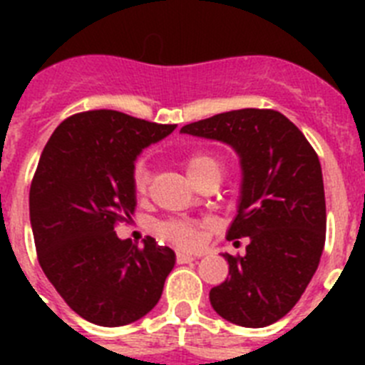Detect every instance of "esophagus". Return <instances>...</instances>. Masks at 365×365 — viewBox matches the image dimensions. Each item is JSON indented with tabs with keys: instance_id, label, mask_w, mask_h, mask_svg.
<instances>
[{
	"instance_id": "34e87169",
	"label": "esophagus",
	"mask_w": 365,
	"mask_h": 365,
	"mask_svg": "<svg viewBox=\"0 0 365 365\" xmlns=\"http://www.w3.org/2000/svg\"><path fill=\"white\" fill-rule=\"evenodd\" d=\"M192 261H195V257H193L192 254L177 252V263H180V265H185V263H192Z\"/></svg>"
}]
</instances>
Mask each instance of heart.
I'll return each mask as SVG.
<instances>
[{
  "label": "heart",
  "instance_id": "b5f03b06",
  "mask_svg": "<svg viewBox=\"0 0 365 365\" xmlns=\"http://www.w3.org/2000/svg\"><path fill=\"white\" fill-rule=\"evenodd\" d=\"M185 168L192 182L208 175L221 177L222 163L217 155L212 151H193L185 159ZM150 182V172L144 160H138L133 168V188L138 195H143L148 190ZM160 234L166 240L180 247H195L199 243V225L192 221H170L160 227Z\"/></svg>",
  "mask_w": 365,
  "mask_h": 365
}]
</instances>
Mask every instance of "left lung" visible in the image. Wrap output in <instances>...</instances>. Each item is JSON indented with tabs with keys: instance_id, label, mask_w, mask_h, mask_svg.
I'll list each match as a JSON object with an SVG mask.
<instances>
[{
	"instance_id": "left-lung-1",
	"label": "left lung",
	"mask_w": 365,
	"mask_h": 365,
	"mask_svg": "<svg viewBox=\"0 0 365 365\" xmlns=\"http://www.w3.org/2000/svg\"><path fill=\"white\" fill-rule=\"evenodd\" d=\"M180 133L225 143L237 153L241 188L227 240L248 237L210 291L214 311L241 327H267L287 314L314 276L325 245V193L318 155L274 109H237L192 122ZM237 243V241H235Z\"/></svg>"
}]
</instances>
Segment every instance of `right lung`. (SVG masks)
I'll list each match as a JSON object with an SVG mask.
<instances>
[{
	"instance_id": "1",
	"label": "right lung",
	"mask_w": 365,
	"mask_h": 365,
	"mask_svg": "<svg viewBox=\"0 0 365 365\" xmlns=\"http://www.w3.org/2000/svg\"><path fill=\"white\" fill-rule=\"evenodd\" d=\"M177 124L96 109L58 125L41 151L29 193L38 261L76 314L102 327L140 320L157 305L175 252L146 237L115 234L137 206L135 160Z\"/></svg>"
}]
</instances>
